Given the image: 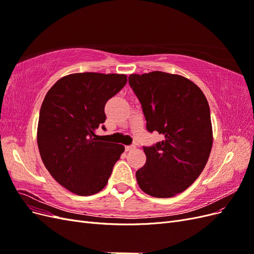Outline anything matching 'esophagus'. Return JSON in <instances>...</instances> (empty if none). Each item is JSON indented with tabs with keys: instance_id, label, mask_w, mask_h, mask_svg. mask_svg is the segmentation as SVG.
Masks as SVG:
<instances>
[{
	"instance_id": "34e87169",
	"label": "esophagus",
	"mask_w": 254,
	"mask_h": 254,
	"mask_svg": "<svg viewBox=\"0 0 254 254\" xmlns=\"http://www.w3.org/2000/svg\"><path fill=\"white\" fill-rule=\"evenodd\" d=\"M135 148V146L134 145H131V146H126L125 147V150L126 151H131V150H133Z\"/></svg>"
}]
</instances>
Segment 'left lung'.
<instances>
[{
    "mask_svg": "<svg viewBox=\"0 0 254 254\" xmlns=\"http://www.w3.org/2000/svg\"><path fill=\"white\" fill-rule=\"evenodd\" d=\"M129 84L141 102L148 131L164 136L144 147L146 163L135 173L137 184L152 197H174L198 178L210 157L209 103L200 88L181 75L131 74Z\"/></svg>",
    "mask_w": 254,
    "mask_h": 254,
    "instance_id": "1",
    "label": "left lung"
}]
</instances>
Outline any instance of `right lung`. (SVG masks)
Segmentation results:
<instances>
[{
	"instance_id": "1",
	"label": "right lung",
	"mask_w": 254,
	"mask_h": 254,
	"mask_svg": "<svg viewBox=\"0 0 254 254\" xmlns=\"http://www.w3.org/2000/svg\"><path fill=\"white\" fill-rule=\"evenodd\" d=\"M126 82L125 74L74 73L61 77L43 99L37 128L41 159L53 178L76 195L101 191L125 150L102 142L95 130L106 121L107 101Z\"/></svg>"
}]
</instances>
